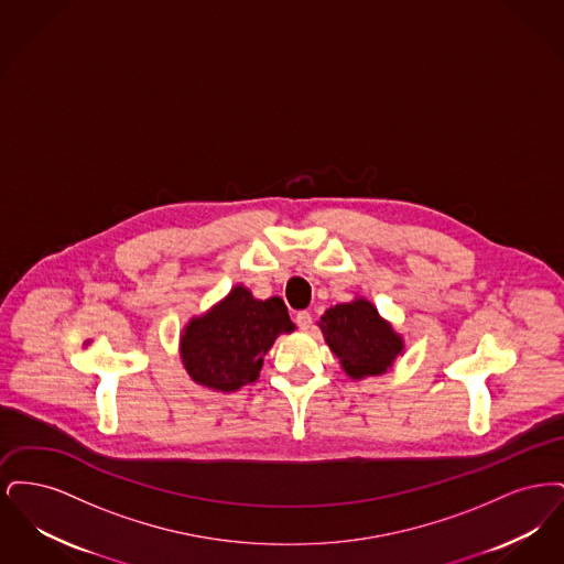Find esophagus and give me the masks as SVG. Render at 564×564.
I'll return each instance as SVG.
<instances>
[{"instance_id":"1","label":"esophagus","mask_w":564,"mask_h":564,"mask_svg":"<svg viewBox=\"0 0 564 564\" xmlns=\"http://www.w3.org/2000/svg\"><path fill=\"white\" fill-rule=\"evenodd\" d=\"M295 323L300 325V329H308L313 325V317L308 311H297L295 313Z\"/></svg>"}]
</instances>
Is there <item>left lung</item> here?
<instances>
[{"mask_svg":"<svg viewBox=\"0 0 564 564\" xmlns=\"http://www.w3.org/2000/svg\"><path fill=\"white\" fill-rule=\"evenodd\" d=\"M319 327L327 347L352 380L384 375L403 352L402 336L366 297L327 308Z\"/></svg>","mask_w":564,"mask_h":564,"instance_id":"left-lung-1","label":"left lung"}]
</instances>
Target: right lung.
<instances>
[{
    "label": "right lung",
    "mask_w": 564,
    "mask_h": 564,
    "mask_svg": "<svg viewBox=\"0 0 564 564\" xmlns=\"http://www.w3.org/2000/svg\"><path fill=\"white\" fill-rule=\"evenodd\" d=\"M281 297L256 300L242 285L184 327L180 352L196 384L230 393L253 382L279 334L294 332Z\"/></svg>",
    "instance_id": "add662e5"
}]
</instances>
